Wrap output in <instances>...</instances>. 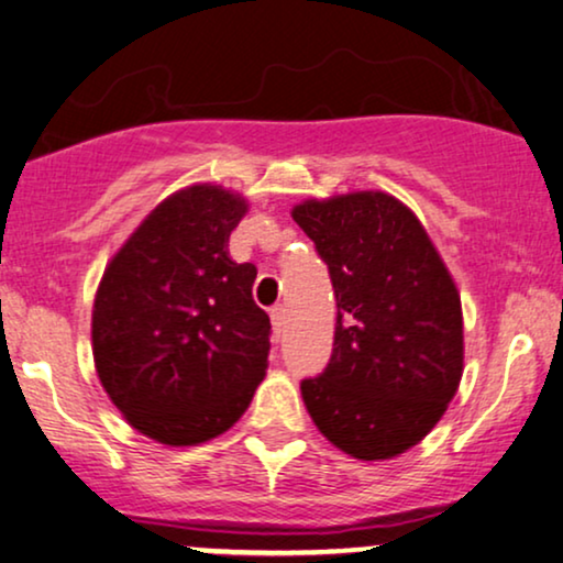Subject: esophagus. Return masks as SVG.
<instances>
[{
    "label": "esophagus",
    "mask_w": 563,
    "mask_h": 563,
    "mask_svg": "<svg viewBox=\"0 0 563 563\" xmlns=\"http://www.w3.org/2000/svg\"><path fill=\"white\" fill-rule=\"evenodd\" d=\"M269 319H273V332H275V338L280 340L283 327H286V309H283V303H277V306H273V309H269Z\"/></svg>",
    "instance_id": "obj_1"
}]
</instances>
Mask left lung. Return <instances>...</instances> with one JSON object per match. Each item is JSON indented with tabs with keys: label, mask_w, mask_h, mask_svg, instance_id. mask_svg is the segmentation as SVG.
I'll return each instance as SVG.
<instances>
[{
	"label": "left lung",
	"mask_w": 563,
	"mask_h": 563,
	"mask_svg": "<svg viewBox=\"0 0 563 563\" xmlns=\"http://www.w3.org/2000/svg\"><path fill=\"white\" fill-rule=\"evenodd\" d=\"M338 301L334 347L301 382L317 429L358 460H389L418 444L457 393L462 309L444 262L418 218L384 191L298 205Z\"/></svg>",
	"instance_id": "left-lung-1"
}]
</instances>
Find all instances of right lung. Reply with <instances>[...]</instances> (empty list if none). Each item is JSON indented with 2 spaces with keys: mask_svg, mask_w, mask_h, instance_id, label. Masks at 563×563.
I'll return each mask as SVG.
<instances>
[{
  "mask_svg": "<svg viewBox=\"0 0 563 563\" xmlns=\"http://www.w3.org/2000/svg\"><path fill=\"white\" fill-rule=\"evenodd\" d=\"M246 202L220 187L181 189L106 267L92 306V358L111 402L161 444L229 431L265 379L269 317L257 267L225 252Z\"/></svg>",
  "mask_w": 563,
  "mask_h": 563,
  "instance_id": "right-lung-1",
  "label": "right lung"
}]
</instances>
